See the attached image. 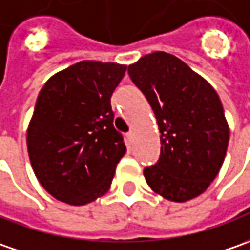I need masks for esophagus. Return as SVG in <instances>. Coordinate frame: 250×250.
<instances>
[{
  "label": "esophagus",
  "instance_id": "1",
  "mask_svg": "<svg viewBox=\"0 0 250 250\" xmlns=\"http://www.w3.org/2000/svg\"><path fill=\"white\" fill-rule=\"evenodd\" d=\"M127 138H128V141H133V140H134V131H128V133H127Z\"/></svg>",
  "mask_w": 250,
  "mask_h": 250
}]
</instances>
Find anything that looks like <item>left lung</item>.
Here are the masks:
<instances>
[{
	"label": "left lung",
	"mask_w": 250,
	"mask_h": 250,
	"mask_svg": "<svg viewBox=\"0 0 250 250\" xmlns=\"http://www.w3.org/2000/svg\"><path fill=\"white\" fill-rule=\"evenodd\" d=\"M128 76L148 99L160 131V156L144 168L155 192L185 202L206 191L226 158L229 130L217 92L181 59L142 56Z\"/></svg>",
	"instance_id": "left-lung-1"
}]
</instances>
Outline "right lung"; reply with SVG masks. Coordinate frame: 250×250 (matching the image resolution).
Masks as SVG:
<instances>
[{"label":"right lung","mask_w":250,"mask_h":250,"mask_svg":"<svg viewBox=\"0 0 250 250\" xmlns=\"http://www.w3.org/2000/svg\"><path fill=\"white\" fill-rule=\"evenodd\" d=\"M125 65L83 61L52 76L40 91L27 130V151L40 184L69 205H85L109 189L125 156L110 97Z\"/></svg>","instance_id":"add662e5"}]
</instances>
